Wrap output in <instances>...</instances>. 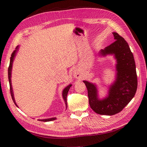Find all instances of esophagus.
Masks as SVG:
<instances>
[{
  "label": "esophagus",
  "mask_w": 147,
  "mask_h": 147,
  "mask_svg": "<svg viewBox=\"0 0 147 147\" xmlns=\"http://www.w3.org/2000/svg\"><path fill=\"white\" fill-rule=\"evenodd\" d=\"M73 76H74V78H76V79H80V78H82L83 76L82 75V74L80 73V72L78 70H75L74 71Z\"/></svg>",
  "instance_id": "1"
}]
</instances>
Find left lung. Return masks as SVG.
<instances>
[{"label": "left lung", "instance_id": "obj_1", "mask_svg": "<svg viewBox=\"0 0 147 147\" xmlns=\"http://www.w3.org/2000/svg\"><path fill=\"white\" fill-rule=\"evenodd\" d=\"M112 34L115 42L98 53L100 57L113 55L116 61L115 80L109 86L107 95L99 98L95 84L83 81L88 90L90 107L100 115H112L120 112L134 97L138 85L135 59L128 43L117 33Z\"/></svg>", "mask_w": 147, "mask_h": 147}]
</instances>
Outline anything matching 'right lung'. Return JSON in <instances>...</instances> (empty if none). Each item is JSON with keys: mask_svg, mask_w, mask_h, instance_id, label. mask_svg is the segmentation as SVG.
Here are the masks:
<instances>
[{"mask_svg": "<svg viewBox=\"0 0 147 147\" xmlns=\"http://www.w3.org/2000/svg\"><path fill=\"white\" fill-rule=\"evenodd\" d=\"M19 49H20V46L18 45L16 47V48L15 51L12 53L11 54V57L10 59V64H9V66L8 68V78H9V85H10V91H11V95L12 96V100H13L14 103L15 104V105L17 106L18 107V105L16 104V103L15 101V99L14 97V92H13V90H12V83H11V75H12V64H13V62L14 60V58L16 57V55L17 52L18 51ZM72 86L71 84H69V85H67L65 88H64L63 91H62V97H63L64 99V101L65 102V107H66V109H67V93L69 90L71 88ZM56 117H52V118H48V119H38L40 121H43V122H48V121H54L56 119Z\"/></svg>", "mask_w": 147, "mask_h": 147, "instance_id": "add662e5", "label": "right lung"}]
</instances>
